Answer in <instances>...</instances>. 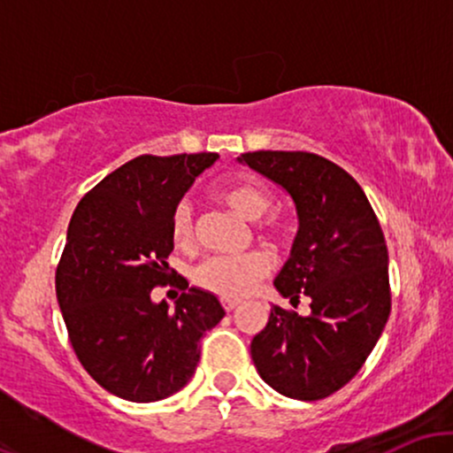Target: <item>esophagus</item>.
<instances>
[{"label":"esophagus","instance_id":"esophagus-1","mask_svg":"<svg viewBox=\"0 0 453 453\" xmlns=\"http://www.w3.org/2000/svg\"><path fill=\"white\" fill-rule=\"evenodd\" d=\"M241 304L238 303V300H230V298H221V306H223V311H227V313H230V311H234L236 309V306Z\"/></svg>","mask_w":453,"mask_h":453}]
</instances>
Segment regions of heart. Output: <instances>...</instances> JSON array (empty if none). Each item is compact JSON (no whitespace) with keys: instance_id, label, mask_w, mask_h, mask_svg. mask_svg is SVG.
I'll use <instances>...</instances> for the list:
<instances>
[{"instance_id":"b5f03b06","label":"heart","mask_w":453,"mask_h":453,"mask_svg":"<svg viewBox=\"0 0 453 453\" xmlns=\"http://www.w3.org/2000/svg\"><path fill=\"white\" fill-rule=\"evenodd\" d=\"M217 200L227 204L234 212L244 217L249 221L262 219L266 212L273 209L274 197L257 180L234 179L226 180L219 187H215ZM170 234L179 249L189 251L194 249L196 230H194V212L187 202H179L174 206L173 217H170ZM259 234L264 241L273 247H283L288 242V230L277 221H268L259 227ZM270 273V257L266 251L238 253V256H211L202 259L194 268V283L204 292H211L219 298H244L257 288Z\"/></svg>"}]
</instances>
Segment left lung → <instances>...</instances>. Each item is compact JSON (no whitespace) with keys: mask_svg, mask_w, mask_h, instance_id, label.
<instances>
[{"mask_svg":"<svg viewBox=\"0 0 453 453\" xmlns=\"http://www.w3.org/2000/svg\"><path fill=\"white\" fill-rule=\"evenodd\" d=\"M238 161L294 197L300 230L274 288L311 313L273 306L251 341L259 377L279 394L321 400L351 381L392 311L388 247L362 187L334 161L306 150H256Z\"/></svg>","mask_w":453,"mask_h":453,"instance_id":"8db88e82","label":"left lung"}]
</instances>
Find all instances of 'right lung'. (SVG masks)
<instances>
[{"label": "right lung", "instance_id": "1", "mask_svg": "<svg viewBox=\"0 0 453 453\" xmlns=\"http://www.w3.org/2000/svg\"><path fill=\"white\" fill-rule=\"evenodd\" d=\"M217 153L140 155L78 202L55 289L78 362L104 389L132 403L173 396L200 362V339L226 315L209 292L176 283L170 217ZM180 284L174 311L150 292Z\"/></svg>", "mask_w": 453, "mask_h": 453}]
</instances>
